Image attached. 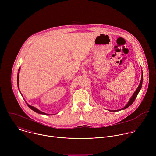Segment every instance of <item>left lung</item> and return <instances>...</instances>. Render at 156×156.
<instances>
[{
    "instance_id": "8db88e82",
    "label": "left lung",
    "mask_w": 156,
    "mask_h": 156,
    "mask_svg": "<svg viewBox=\"0 0 156 156\" xmlns=\"http://www.w3.org/2000/svg\"><path fill=\"white\" fill-rule=\"evenodd\" d=\"M142 84H143V72H142V75H141V79L140 83V84H139L138 88L136 89V90L135 91V92L134 93H133L132 97H131V99H129V102H128V104H127L123 108H122V109L116 110H110V111H111V112H116V111H119V110H124V109L128 108L129 106H130V105L133 103V102L135 101L136 98L137 97V96H138V93H139V92H140V90H141V87H142Z\"/></svg>"
}]
</instances>
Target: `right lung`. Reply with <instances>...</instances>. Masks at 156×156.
I'll return each mask as SVG.
<instances>
[{
  "label": "right lung",
  "mask_w": 156,
  "mask_h": 156,
  "mask_svg": "<svg viewBox=\"0 0 156 156\" xmlns=\"http://www.w3.org/2000/svg\"><path fill=\"white\" fill-rule=\"evenodd\" d=\"M18 71H20V69H18ZM18 75H19V72H18V76H17L18 86V80H19V76H18ZM27 105H28V106L31 109H32L33 110H34V112H37V113H38V114H44V115H49V114H46V113H44V112H41V111H40L39 110H38L37 108H36V107H33V106H31V105H29V104H27Z\"/></svg>",
  "instance_id": "1"
}]
</instances>
